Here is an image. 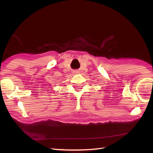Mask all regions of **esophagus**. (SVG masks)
Instances as JSON below:
<instances>
[{
	"mask_svg": "<svg viewBox=\"0 0 153 153\" xmlns=\"http://www.w3.org/2000/svg\"><path fill=\"white\" fill-rule=\"evenodd\" d=\"M76 72H78V71H76Z\"/></svg>",
	"mask_w": 153,
	"mask_h": 153,
	"instance_id": "esophagus-1",
	"label": "esophagus"
}]
</instances>
